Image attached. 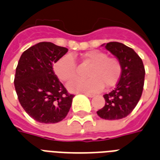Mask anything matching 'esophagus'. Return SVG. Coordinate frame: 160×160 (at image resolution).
I'll return each instance as SVG.
<instances>
[{"label": "esophagus", "mask_w": 160, "mask_h": 160, "mask_svg": "<svg viewBox=\"0 0 160 160\" xmlns=\"http://www.w3.org/2000/svg\"><path fill=\"white\" fill-rule=\"evenodd\" d=\"M85 95H86L87 97H90V98H92L95 96V95H94V94H90V93H85Z\"/></svg>", "instance_id": "esophagus-1"}]
</instances>
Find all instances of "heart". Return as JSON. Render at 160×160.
Wrapping results in <instances>:
<instances>
[{"instance_id": "heart-1", "label": "heart", "mask_w": 160, "mask_h": 160, "mask_svg": "<svg viewBox=\"0 0 160 160\" xmlns=\"http://www.w3.org/2000/svg\"><path fill=\"white\" fill-rule=\"evenodd\" d=\"M83 60L91 65L87 80L75 79L68 83L67 87L73 92H96L104 86L113 87L120 78L122 66L115 57H108L106 53L98 50L85 52ZM54 72L61 81H68L77 75L78 69L73 55H65L55 61Z\"/></svg>"}]
</instances>
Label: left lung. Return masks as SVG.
Returning a JSON list of instances; mask_svg holds the SVG:
<instances>
[{"label": "left lung", "instance_id": "8db88e82", "mask_svg": "<svg viewBox=\"0 0 160 160\" xmlns=\"http://www.w3.org/2000/svg\"><path fill=\"white\" fill-rule=\"evenodd\" d=\"M105 48L119 60L122 72L116 87L104 95L105 106L97 114L104 119L115 120L129 115L137 105L144 89L145 70L141 58L130 47L119 42H109Z\"/></svg>", "mask_w": 160, "mask_h": 160}]
</instances>
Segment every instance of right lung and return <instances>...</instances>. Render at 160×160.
Returning <instances> with one entry per match:
<instances>
[{"label": "right lung", "instance_id": "1", "mask_svg": "<svg viewBox=\"0 0 160 160\" xmlns=\"http://www.w3.org/2000/svg\"><path fill=\"white\" fill-rule=\"evenodd\" d=\"M68 49L40 42L21 55L14 85L19 102L35 120L44 124L61 121L70 110L74 95L68 93L55 75L53 64Z\"/></svg>", "mask_w": 160, "mask_h": 160}]
</instances>
